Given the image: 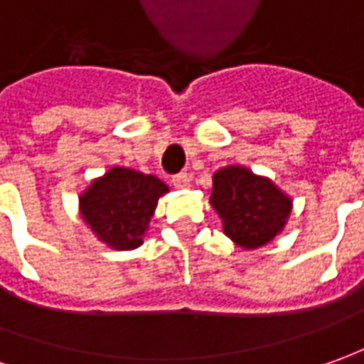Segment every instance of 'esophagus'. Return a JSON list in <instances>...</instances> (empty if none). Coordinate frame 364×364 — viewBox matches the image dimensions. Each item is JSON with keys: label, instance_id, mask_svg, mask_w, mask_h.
<instances>
[{"label": "esophagus", "instance_id": "1", "mask_svg": "<svg viewBox=\"0 0 364 364\" xmlns=\"http://www.w3.org/2000/svg\"><path fill=\"white\" fill-rule=\"evenodd\" d=\"M171 183L173 187H177V189H187V187H191V177L187 173H179V175L173 177Z\"/></svg>", "mask_w": 364, "mask_h": 364}]
</instances>
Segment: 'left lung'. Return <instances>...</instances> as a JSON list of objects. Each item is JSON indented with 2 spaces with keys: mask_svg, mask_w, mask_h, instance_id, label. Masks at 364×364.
I'll use <instances>...</instances> for the list:
<instances>
[{
  "mask_svg": "<svg viewBox=\"0 0 364 364\" xmlns=\"http://www.w3.org/2000/svg\"><path fill=\"white\" fill-rule=\"evenodd\" d=\"M211 205L223 219L225 235L243 249L269 243L291 213V199L273 181L239 165L215 173Z\"/></svg>",
  "mask_w": 364,
  "mask_h": 364,
  "instance_id": "1",
  "label": "left lung"
}]
</instances>
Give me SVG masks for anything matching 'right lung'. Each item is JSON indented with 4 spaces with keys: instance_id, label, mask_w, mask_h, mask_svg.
Listing matches in <instances>:
<instances>
[{
    "instance_id": "1",
    "label": "right lung",
    "mask_w": 364,
    "mask_h": 364,
    "mask_svg": "<svg viewBox=\"0 0 364 364\" xmlns=\"http://www.w3.org/2000/svg\"><path fill=\"white\" fill-rule=\"evenodd\" d=\"M169 187L133 169L113 167L79 197L81 217L111 249L129 251L143 243L159 197Z\"/></svg>"
}]
</instances>
